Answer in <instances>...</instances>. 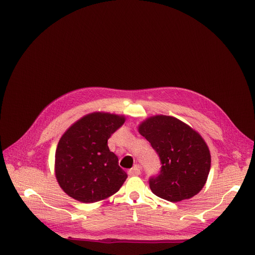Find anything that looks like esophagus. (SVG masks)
Segmentation results:
<instances>
[{
	"label": "esophagus",
	"mask_w": 255,
	"mask_h": 255,
	"mask_svg": "<svg viewBox=\"0 0 255 255\" xmlns=\"http://www.w3.org/2000/svg\"><path fill=\"white\" fill-rule=\"evenodd\" d=\"M128 173L129 176L139 175L140 174V167H139V165H135L132 169H129Z\"/></svg>",
	"instance_id": "34e87169"
}]
</instances>
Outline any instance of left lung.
<instances>
[{
	"instance_id": "obj_1",
	"label": "left lung",
	"mask_w": 255,
	"mask_h": 255,
	"mask_svg": "<svg viewBox=\"0 0 255 255\" xmlns=\"http://www.w3.org/2000/svg\"><path fill=\"white\" fill-rule=\"evenodd\" d=\"M137 129L161 161L159 175L150 180L153 194L170 202L198 195L211 169V152L203 137L180 119L165 115L151 116Z\"/></svg>"
}]
</instances>
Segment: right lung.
I'll use <instances>...</instances> for the list:
<instances>
[{"label":"right lung","mask_w":255,"mask_h":255,"mask_svg":"<svg viewBox=\"0 0 255 255\" xmlns=\"http://www.w3.org/2000/svg\"><path fill=\"white\" fill-rule=\"evenodd\" d=\"M126 121L125 115L95 112L83 116L60 137L54 172L66 194L83 203L102 201L117 192L128 174L107 140Z\"/></svg>","instance_id":"add662e5"}]
</instances>
